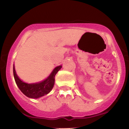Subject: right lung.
Masks as SVG:
<instances>
[{
  "mask_svg": "<svg viewBox=\"0 0 129 129\" xmlns=\"http://www.w3.org/2000/svg\"><path fill=\"white\" fill-rule=\"evenodd\" d=\"M62 68V66H57L53 70L48 77L40 83L28 84L19 79L15 71L13 65V75L15 82L20 90L29 98L38 99L48 94L53 89L54 84V77L57 72Z\"/></svg>",
  "mask_w": 129,
  "mask_h": 129,
  "instance_id": "add662e5",
  "label": "right lung"
}]
</instances>
